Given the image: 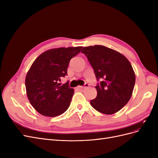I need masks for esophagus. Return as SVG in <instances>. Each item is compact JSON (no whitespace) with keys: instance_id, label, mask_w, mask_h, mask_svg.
Returning a JSON list of instances; mask_svg holds the SVG:
<instances>
[{"instance_id":"1","label":"esophagus","mask_w":158,"mask_h":158,"mask_svg":"<svg viewBox=\"0 0 158 158\" xmlns=\"http://www.w3.org/2000/svg\"><path fill=\"white\" fill-rule=\"evenodd\" d=\"M88 86H89V84H88V83H85V84H84V86H78V88L80 89H84L85 88H87V87H88Z\"/></svg>"}]
</instances>
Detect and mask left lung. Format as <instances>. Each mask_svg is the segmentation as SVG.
I'll list each match as a JSON object with an SVG mask.
<instances>
[{
    "label": "left lung",
    "instance_id": "left-lung-1",
    "mask_svg": "<svg viewBox=\"0 0 158 158\" xmlns=\"http://www.w3.org/2000/svg\"><path fill=\"white\" fill-rule=\"evenodd\" d=\"M81 52L87 56L98 81V95L90 104L98 111L111 114L130 100L136 76L132 65L123 55L103 45L85 47Z\"/></svg>",
    "mask_w": 158,
    "mask_h": 158
}]
</instances>
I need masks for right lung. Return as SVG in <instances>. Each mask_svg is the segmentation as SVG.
Masks as SVG:
<instances>
[{
	"label": "right lung",
	"instance_id": "1",
	"mask_svg": "<svg viewBox=\"0 0 158 158\" xmlns=\"http://www.w3.org/2000/svg\"><path fill=\"white\" fill-rule=\"evenodd\" d=\"M82 47H60L43 52L33 62L26 74L25 84L28 99L36 111L47 117H56L70 106L74 89L69 82L60 85L67 74L70 59Z\"/></svg>",
	"mask_w": 158,
	"mask_h": 158
}]
</instances>
